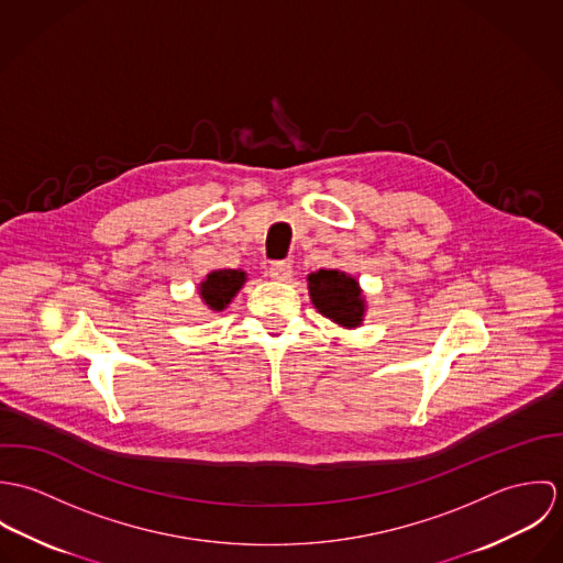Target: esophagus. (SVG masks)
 Instances as JSON below:
<instances>
[{
    "label": "esophagus",
    "mask_w": 563,
    "mask_h": 563,
    "mask_svg": "<svg viewBox=\"0 0 563 563\" xmlns=\"http://www.w3.org/2000/svg\"><path fill=\"white\" fill-rule=\"evenodd\" d=\"M268 275L277 282H288L292 277V264L290 262H273L268 266Z\"/></svg>",
    "instance_id": "esophagus-1"
}]
</instances>
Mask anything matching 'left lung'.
<instances>
[{"instance_id":"left-lung-1","label":"left lung","mask_w":563,"mask_h":563,"mask_svg":"<svg viewBox=\"0 0 563 563\" xmlns=\"http://www.w3.org/2000/svg\"><path fill=\"white\" fill-rule=\"evenodd\" d=\"M308 290L322 317L338 322L340 327L351 329L364 321L366 303L355 277L335 268H321L308 275Z\"/></svg>"}]
</instances>
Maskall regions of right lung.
Segmentation results:
<instances>
[{
  "label": "right lung",
  "instance_id": "right-lung-1",
  "mask_svg": "<svg viewBox=\"0 0 563 563\" xmlns=\"http://www.w3.org/2000/svg\"><path fill=\"white\" fill-rule=\"evenodd\" d=\"M246 282V273L244 271H234V268H223V271H212L199 286V295L203 299V303L214 310V312H223L232 299L236 297V292L241 290L242 284Z\"/></svg>",
  "mask_w": 563,
  "mask_h": 563
}]
</instances>
